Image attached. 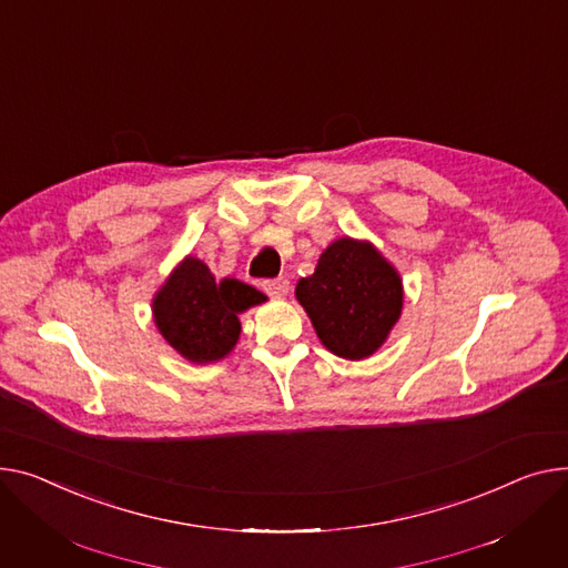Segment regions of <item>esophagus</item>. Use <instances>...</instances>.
Returning a JSON list of instances; mask_svg holds the SVG:
<instances>
[{
    "instance_id": "34e87169",
    "label": "esophagus",
    "mask_w": 568,
    "mask_h": 568,
    "mask_svg": "<svg viewBox=\"0 0 568 568\" xmlns=\"http://www.w3.org/2000/svg\"><path fill=\"white\" fill-rule=\"evenodd\" d=\"M262 290L267 292L274 298H281L290 292V281L287 278H270V281H262Z\"/></svg>"
}]
</instances>
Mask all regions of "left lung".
I'll return each instance as SVG.
<instances>
[{
	"instance_id": "obj_1",
	"label": "left lung",
	"mask_w": 568,
	"mask_h": 568,
	"mask_svg": "<svg viewBox=\"0 0 568 568\" xmlns=\"http://www.w3.org/2000/svg\"><path fill=\"white\" fill-rule=\"evenodd\" d=\"M322 345L339 358L361 361L384 345L402 313V281L372 244L333 242L313 276L296 285Z\"/></svg>"
}]
</instances>
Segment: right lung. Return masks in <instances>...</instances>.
I'll use <instances>...</instances> for the list:
<instances>
[{
    "mask_svg": "<svg viewBox=\"0 0 568 568\" xmlns=\"http://www.w3.org/2000/svg\"><path fill=\"white\" fill-rule=\"evenodd\" d=\"M267 301L255 287L223 278L189 255L153 301L155 324L166 343L192 363H212L229 354L240 337L237 315Z\"/></svg>",
    "mask_w": 568,
    "mask_h": 568,
    "instance_id": "obj_1",
    "label": "right lung"
}]
</instances>
